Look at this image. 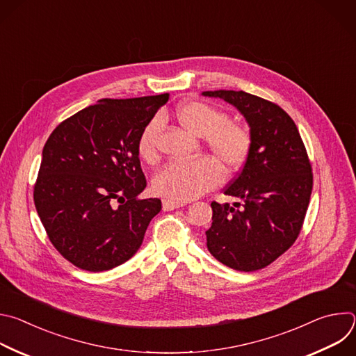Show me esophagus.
<instances>
[{
  "label": "esophagus",
  "instance_id": "esophagus-1",
  "mask_svg": "<svg viewBox=\"0 0 356 356\" xmlns=\"http://www.w3.org/2000/svg\"><path fill=\"white\" fill-rule=\"evenodd\" d=\"M163 211H172V210H176V209H180L183 206H186L184 202H180V201H173V200H169V198H165L163 202Z\"/></svg>",
  "mask_w": 356,
  "mask_h": 356
}]
</instances>
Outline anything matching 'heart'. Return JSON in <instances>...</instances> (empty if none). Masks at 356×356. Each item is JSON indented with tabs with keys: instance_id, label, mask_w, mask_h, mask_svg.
<instances>
[{
	"instance_id": "1",
	"label": "heart",
	"mask_w": 356,
	"mask_h": 356,
	"mask_svg": "<svg viewBox=\"0 0 356 356\" xmlns=\"http://www.w3.org/2000/svg\"><path fill=\"white\" fill-rule=\"evenodd\" d=\"M175 120L186 132L206 138L211 154L227 172H235L246 162L252 146L250 132L243 125L229 122L227 113L201 101H187L175 110ZM158 132L159 121L152 120L139 135L138 154L146 163H155L159 158ZM218 163L211 158L172 162L155 176L154 190L175 201L197 198L222 181L224 172Z\"/></svg>"
}]
</instances>
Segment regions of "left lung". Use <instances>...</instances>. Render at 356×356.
<instances>
[{
	"instance_id": "1",
	"label": "left lung",
	"mask_w": 356,
	"mask_h": 356,
	"mask_svg": "<svg viewBox=\"0 0 356 356\" xmlns=\"http://www.w3.org/2000/svg\"><path fill=\"white\" fill-rule=\"evenodd\" d=\"M234 106L252 146L238 177L224 190L239 201H213L207 248L222 265L253 272L276 261L300 234L313 190L306 147L294 121L279 106L245 91H202Z\"/></svg>"
}]
</instances>
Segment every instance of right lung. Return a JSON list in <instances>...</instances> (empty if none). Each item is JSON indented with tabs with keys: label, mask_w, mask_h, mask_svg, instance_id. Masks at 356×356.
I'll use <instances>...</instances> for the list:
<instances>
[{
	"label": "right lung",
	"mask_w": 356,
	"mask_h": 356,
	"mask_svg": "<svg viewBox=\"0 0 356 356\" xmlns=\"http://www.w3.org/2000/svg\"><path fill=\"white\" fill-rule=\"evenodd\" d=\"M169 94L103 98L56 127L42 150L38 216L60 255L88 272L131 259L161 210L146 187L138 139Z\"/></svg>",
	"instance_id": "obj_1"
}]
</instances>
